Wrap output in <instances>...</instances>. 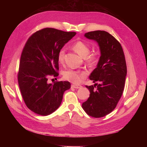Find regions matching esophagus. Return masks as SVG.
Here are the masks:
<instances>
[{"label": "esophagus", "mask_w": 147, "mask_h": 147, "mask_svg": "<svg viewBox=\"0 0 147 147\" xmlns=\"http://www.w3.org/2000/svg\"><path fill=\"white\" fill-rule=\"evenodd\" d=\"M71 86H72V88H75V89H78V88H80L82 87L80 84H72Z\"/></svg>", "instance_id": "obj_1"}]
</instances>
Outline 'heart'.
I'll return each instance as SVG.
<instances>
[{
	"instance_id": "obj_1",
	"label": "heart",
	"mask_w": 147,
	"mask_h": 147,
	"mask_svg": "<svg viewBox=\"0 0 147 147\" xmlns=\"http://www.w3.org/2000/svg\"><path fill=\"white\" fill-rule=\"evenodd\" d=\"M74 50L78 54L85 59L86 63L89 65H94L98 59V56L97 53H92L90 55V48L86 43L82 41H78L75 42L73 45ZM65 50L61 48L57 55V60L59 63H63L64 60ZM86 76L85 72H78L73 70H67L63 74L64 78L71 83L74 84H78L82 82V80Z\"/></svg>"
}]
</instances>
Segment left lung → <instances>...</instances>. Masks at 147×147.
I'll use <instances>...</instances> for the list:
<instances>
[{"mask_svg":"<svg viewBox=\"0 0 147 147\" xmlns=\"http://www.w3.org/2000/svg\"><path fill=\"white\" fill-rule=\"evenodd\" d=\"M84 37L99 45L100 56L90 79L100 83L86 86L90 94L82 107L90 116L100 118L112 112L122 96L127 74L125 57L121 44L106 31H91Z\"/></svg>","mask_w":147,"mask_h":147,"instance_id":"left-lung-1","label":"left lung"}]
</instances>
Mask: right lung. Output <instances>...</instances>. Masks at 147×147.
Segmentation results:
<instances>
[{"label":"right lung","mask_w":147,"mask_h":147,"mask_svg":"<svg viewBox=\"0 0 147 147\" xmlns=\"http://www.w3.org/2000/svg\"><path fill=\"white\" fill-rule=\"evenodd\" d=\"M76 32L44 28L34 33L26 42L21 56L18 81L26 106L42 116L60 106L69 82L48 83L50 76H58V52Z\"/></svg>","instance_id":"obj_1"}]
</instances>
